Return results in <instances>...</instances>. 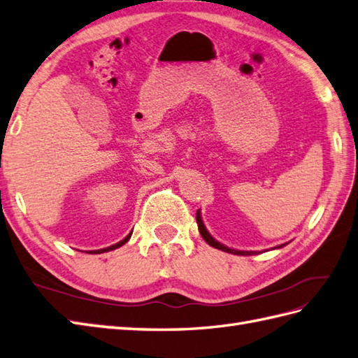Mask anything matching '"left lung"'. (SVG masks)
I'll return each instance as SVG.
<instances>
[{"mask_svg": "<svg viewBox=\"0 0 358 358\" xmlns=\"http://www.w3.org/2000/svg\"><path fill=\"white\" fill-rule=\"evenodd\" d=\"M196 220H197V226H199V232H200V235H202V238L208 243L209 246H213V248H215V249H220V250H223V252H228V254H235V255H254V254H257V252H249V250H235V249H229V248H226V246H223V245H220L219 241H215L211 235H209V232L206 231V228H205V224H203V222H202V217H200V211H197V214H196ZM284 246V245H282ZM282 246H278V248H282Z\"/></svg>", "mask_w": 358, "mask_h": 358, "instance_id": "1", "label": "left lung"}]
</instances>
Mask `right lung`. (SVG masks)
Segmentation results:
<instances>
[{
	"label": "right lung",
	"instance_id": "right-lung-1",
	"mask_svg": "<svg viewBox=\"0 0 358 358\" xmlns=\"http://www.w3.org/2000/svg\"><path fill=\"white\" fill-rule=\"evenodd\" d=\"M130 235H132V234H129V235H127V237H126L124 240H121L120 243H117V245H113V246H109V248H106V249H101V252H106V250H113V249H117V248H120V246H123V245H124V243H127V240L130 238Z\"/></svg>",
	"mask_w": 358,
	"mask_h": 358
}]
</instances>
